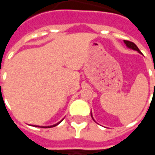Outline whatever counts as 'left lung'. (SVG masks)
Here are the masks:
<instances>
[{
  "mask_svg": "<svg viewBox=\"0 0 155 155\" xmlns=\"http://www.w3.org/2000/svg\"><path fill=\"white\" fill-rule=\"evenodd\" d=\"M124 44L126 45V46L129 48V49H132V50H134V51H138L139 53H140V54H141V52H140V51L139 50V48L137 47V45L134 44V42H131V41H124ZM154 72H155V68H154ZM154 86H155V83H154ZM91 117H92V119L94 120L93 115H92V113H91ZM94 121H95V120H94Z\"/></svg>",
  "mask_w": 155,
  "mask_h": 155,
  "instance_id": "obj_1",
  "label": "left lung"
}]
</instances>
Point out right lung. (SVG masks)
I'll use <instances>...</instances> for the list:
<instances>
[{
  "label": "right lung",
  "instance_id": "right-lung-1",
  "mask_svg": "<svg viewBox=\"0 0 155 155\" xmlns=\"http://www.w3.org/2000/svg\"><path fill=\"white\" fill-rule=\"evenodd\" d=\"M62 120H61V121H60V122H58V123L54 124H53V125H50V126H39V125H35V127H41V128H51V127L56 126L57 124H59L61 123V121H62Z\"/></svg>",
  "mask_w": 155,
  "mask_h": 155
}]
</instances>
